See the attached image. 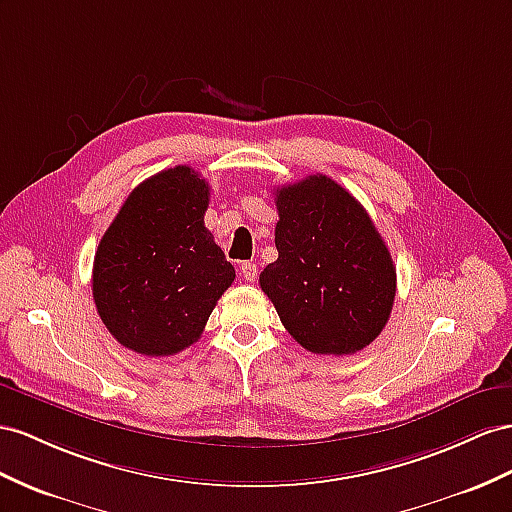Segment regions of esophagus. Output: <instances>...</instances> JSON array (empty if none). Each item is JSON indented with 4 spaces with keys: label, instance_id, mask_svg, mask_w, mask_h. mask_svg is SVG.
<instances>
[{
    "label": "esophagus",
    "instance_id": "1",
    "mask_svg": "<svg viewBox=\"0 0 512 512\" xmlns=\"http://www.w3.org/2000/svg\"><path fill=\"white\" fill-rule=\"evenodd\" d=\"M240 274L246 281L253 283L257 279V266L253 264V261H244V264H240Z\"/></svg>",
    "mask_w": 512,
    "mask_h": 512
}]
</instances>
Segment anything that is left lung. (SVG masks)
I'll list each match as a JSON object with an SVG mask.
<instances>
[{"label": "left lung", "instance_id": "left-lung-1", "mask_svg": "<svg viewBox=\"0 0 512 512\" xmlns=\"http://www.w3.org/2000/svg\"><path fill=\"white\" fill-rule=\"evenodd\" d=\"M279 257L259 274L283 326L313 355H355L381 335L396 266L363 205L326 175L277 188Z\"/></svg>", "mask_w": 512, "mask_h": 512}]
</instances>
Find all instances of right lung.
<instances>
[{
  "label": "right lung",
  "instance_id": "1",
  "mask_svg": "<svg viewBox=\"0 0 512 512\" xmlns=\"http://www.w3.org/2000/svg\"><path fill=\"white\" fill-rule=\"evenodd\" d=\"M209 186L190 166L131 190L97 246L93 298L106 329L144 357H168L201 337L235 279L205 229Z\"/></svg>",
  "mask_w": 512,
  "mask_h": 512
}]
</instances>
